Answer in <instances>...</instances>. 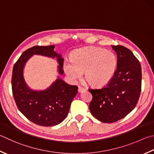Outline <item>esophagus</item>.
<instances>
[{
	"instance_id": "34e87169",
	"label": "esophagus",
	"mask_w": 154,
	"mask_h": 154,
	"mask_svg": "<svg viewBox=\"0 0 154 154\" xmlns=\"http://www.w3.org/2000/svg\"><path fill=\"white\" fill-rule=\"evenodd\" d=\"M86 91V89L85 88H83L82 86H79V88H78V92H83Z\"/></svg>"
}]
</instances>
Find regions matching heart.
<instances>
[{"label":"heart","mask_w":154,"mask_h":154,"mask_svg":"<svg viewBox=\"0 0 154 154\" xmlns=\"http://www.w3.org/2000/svg\"><path fill=\"white\" fill-rule=\"evenodd\" d=\"M117 57L111 51L97 47H86L72 52L71 60H66L63 68L72 81L79 80L85 72L90 85L102 87L114 76L117 67Z\"/></svg>","instance_id":"obj_1"}]
</instances>
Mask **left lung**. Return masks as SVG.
Masks as SVG:
<instances>
[{
	"label": "left lung",
	"instance_id": "8db88e82",
	"mask_svg": "<svg viewBox=\"0 0 154 154\" xmlns=\"http://www.w3.org/2000/svg\"><path fill=\"white\" fill-rule=\"evenodd\" d=\"M117 54V67L112 80L100 89H89L92 115L103 123L124 118L137 104L141 90V64L132 51L124 46L111 45Z\"/></svg>",
	"mask_w": 154,
	"mask_h": 154
}]
</instances>
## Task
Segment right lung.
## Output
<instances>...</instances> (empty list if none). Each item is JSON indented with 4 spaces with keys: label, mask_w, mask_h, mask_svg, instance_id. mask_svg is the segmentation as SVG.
<instances>
[{
    "label": "right lung",
    "mask_w": 154,
    "mask_h": 154,
    "mask_svg": "<svg viewBox=\"0 0 154 154\" xmlns=\"http://www.w3.org/2000/svg\"><path fill=\"white\" fill-rule=\"evenodd\" d=\"M54 48V45H36L25 51L14 63L11 80L17 108L31 122L45 127L56 125L64 120L78 92V86L68 85L60 77L43 91H33L26 84L23 69L33 55L56 57L59 64L58 73L63 75V59Z\"/></svg>",
    "instance_id": "right-lung-1"
}]
</instances>
